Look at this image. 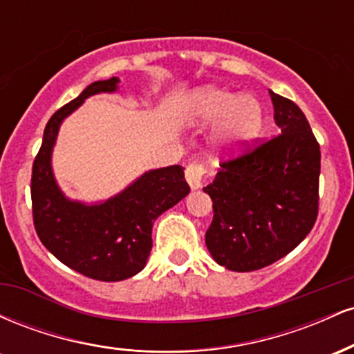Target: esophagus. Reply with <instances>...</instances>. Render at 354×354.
<instances>
[{
	"label": "esophagus",
	"instance_id": "esophagus-1",
	"mask_svg": "<svg viewBox=\"0 0 354 354\" xmlns=\"http://www.w3.org/2000/svg\"><path fill=\"white\" fill-rule=\"evenodd\" d=\"M205 174H206V168L203 165H198V163L188 165V168H186V181H188L191 189L201 188L203 181H205Z\"/></svg>",
	"mask_w": 354,
	"mask_h": 354
}]
</instances>
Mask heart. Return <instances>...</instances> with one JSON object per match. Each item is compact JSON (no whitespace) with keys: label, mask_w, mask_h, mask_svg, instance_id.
I'll list each match as a JSON object with an SVG mask.
<instances>
[{"label":"heart","mask_w":354,"mask_h":354,"mask_svg":"<svg viewBox=\"0 0 354 354\" xmlns=\"http://www.w3.org/2000/svg\"><path fill=\"white\" fill-rule=\"evenodd\" d=\"M194 111L203 121L223 118L216 131V145L221 151H238L263 128L261 103L251 95L238 98L228 89L205 88L194 96Z\"/></svg>","instance_id":"1"}]
</instances>
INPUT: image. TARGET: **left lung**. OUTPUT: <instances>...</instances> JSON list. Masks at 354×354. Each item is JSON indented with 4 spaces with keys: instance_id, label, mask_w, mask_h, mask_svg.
<instances>
[{
    "instance_id": "8db88e82",
    "label": "left lung",
    "mask_w": 354,
    "mask_h": 354,
    "mask_svg": "<svg viewBox=\"0 0 354 354\" xmlns=\"http://www.w3.org/2000/svg\"><path fill=\"white\" fill-rule=\"evenodd\" d=\"M274 138L223 161L203 188L213 200L206 246L226 270L256 271L293 251L308 236L319 201V145L293 101L270 91Z\"/></svg>"
}]
</instances>
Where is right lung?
Instances as JSON below:
<instances>
[{"label":"right lung","mask_w":354,"mask_h":354,"mask_svg":"<svg viewBox=\"0 0 354 354\" xmlns=\"http://www.w3.org/2000/svg\"><path fill=\"white\" fill-rule=\"evenodd\" d=\"M118 83L116 76L95 81L50 118L31 176L33 223L41 243L63 265L100 281L140 273L151 251L156 218L189 193L185 168L178 165L146 171L103 203L71 201L59 189L51 153L61 123L89 96L116 91Z\"/></svg>","instance_id":"add662e5"}]
</instances>
